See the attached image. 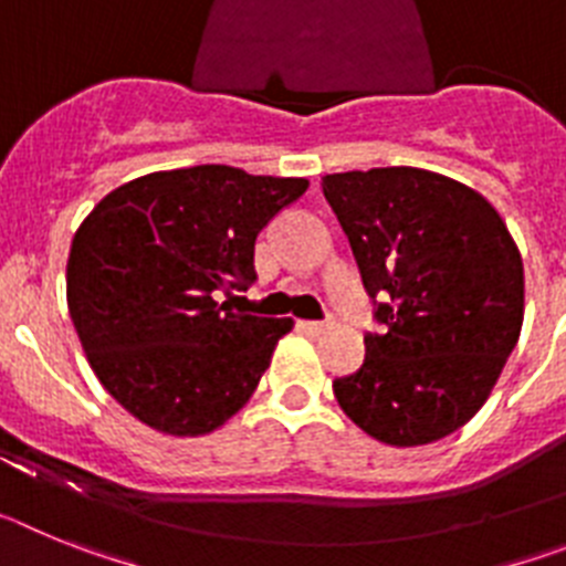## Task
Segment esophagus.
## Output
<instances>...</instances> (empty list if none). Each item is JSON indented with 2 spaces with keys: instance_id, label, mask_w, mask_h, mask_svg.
<instances>
[{
  "instance_id": "34e87169",
  "label": "esophagus",
  "mask_w": 566,
  "mask_h": 566,
  "mask_svg": "<svg viewBox=\"0 0 566 566\" xmlns=\"http://www.w3.org/2000/svg\"><path fill=\"white\" fill-rule=\"evenodd\" d=\"M300 328L308 334H319L328 328V319H303V323H300Z\"/></svg>"
}]
</instances>
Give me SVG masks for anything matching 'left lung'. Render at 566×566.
Instances as JSON below:
<instances>
[{"instance_id":"1","label":"left lung","mask_w":566,"mask_h":566,"mask_svg":"<svg viewBox=\"0 0 566 566\" xmlns=\"http://www.w3.org/2000/svg\"><path fill=\"white\" fill-rule=\"evenodd\" d=\"M323 195L348 234L379 334L334 379L345 417L394 448L459 431L490 397L524 319V266L476 189L417 167L334 172Z\"/></svg>"}]
</instances>
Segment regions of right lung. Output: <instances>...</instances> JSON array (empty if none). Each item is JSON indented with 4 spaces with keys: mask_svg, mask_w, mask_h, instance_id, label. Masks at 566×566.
Here are the masks:
<instances>
[{
    "mask_svg": "<svg viewBox=\"0 0 566 566\" xmlns=\"http://www.w3.org/2000/svg\"><path fill=\"white\" fill-rule=\"evenodd\" d=\"M306 178L238 167L149 172L102 198L73 234L67 308L90 368L138 422L203 437L249 402L292 319L234 314L254 240Z\"/></svg>",
    "mask_w": 566,
    "mask_h": 566,
    "instance_id": "obj_1",
    "label": "right lung"
}]
</instances>
